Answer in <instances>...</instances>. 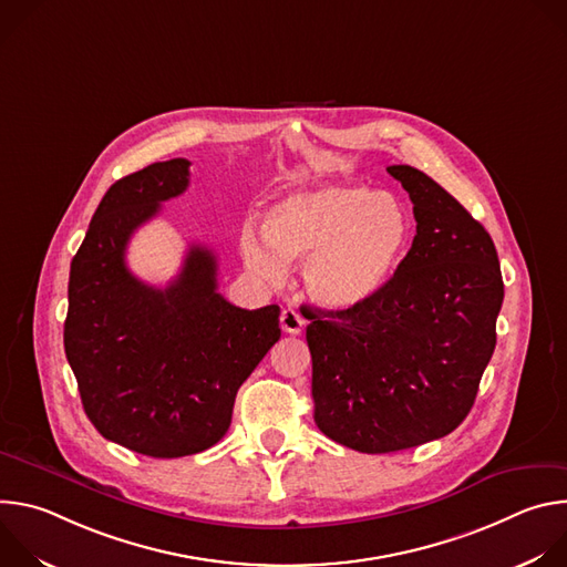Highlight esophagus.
Segmentation results:
<instances>
[{
	"label": "esophagus",
	"instance_id": "esophagus-1",
	"mask_svg": "<svg viewBox=\"0 0 567 567\" xmlns=\"http://www.w3.org/2000/svg\"><path fill=\"white\" fill-rule=\"evenodd\" d=\"M280 326H282V330L287 334H300L305 330V318H302V313L298 309L287 307L280 313Z\"/></svg>",
	"mask_w": 567,
	"mask_h": 567
}]
</instances>
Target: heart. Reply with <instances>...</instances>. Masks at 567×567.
Instances as JSON below:
<instances>
[{
	"label": "heart",
	"mask_w": 567,
	"mask_h": 567,
	"mask_svg": "<svg viewBox=\"0 0 567 567\" xmlns=\"http://www.w3.org/2000/svg\"><path fill=\"white\" fill-rule=\"evenodd\" d=\"M413 217L401 199L357 184L298 190L276 202L265 230L247 224L239 235L245 265L262 280L285 278L302 262L311 300L352 311L381 296L413 245Z\"/></svg>",
	"instance_id": "heart-1"
}]
</instances>
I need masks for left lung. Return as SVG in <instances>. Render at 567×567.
<instances>
[{
  "label": "left lung",
  "mask_w": 567,
  "mask_h": 567,
  "mask_svg": "<svg viewBox=\"0 0 567 567\" xmlns=\"http://www.w3.org/2000/svg\"><path fill=\"white\" fill-rule=\"evenodd\" d=\"M417 233L390 287L352 311H311L313 422L359 453L440 440L468 415L496 348L505 285L492 235L437 182L390 166Z\"/></svg>",
  "instance_id": "1"
}]
</instances>
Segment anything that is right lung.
Listing matches in <instances>:
<instances>
[{
  "label": "right lung",
  "mask_w": 567,
  "mask_h": 567,
  "mask_svg": "<svg viewBox=\"0 0 567 567\" xmlns=\"http://www.w3.org/2000/svg\"><path fill=\"white\" fill-rule=\"evenodd\" d=\"M186 158L118 179L71 260L64 352L96 431L150 457L217 444L239 385L280 339L278 305L241 309L217 291V260L193 245L164 289L125 265L132 233L188 188Z\"/></svg>",
  "instance_id": "1"
}]
</instances>
